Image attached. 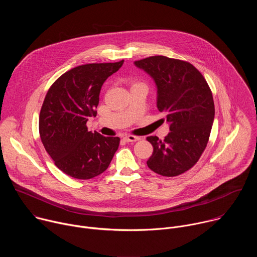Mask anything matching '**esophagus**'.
<instances>
[{"instance_id": "esophagus-1", "label": "esophagus", "mask_w": 257, "mask_h": 257, "mask_svg": "<svg viewBox=\"0 0 257 257\" xmlns=\"http://www.w3.org/2000/svg\"><path fill=\"white\" fill-rule=\"evenodd\" d=\"M124 139L127 141V142H136L138 140H140L141 138L138 137V136H135V135H126L124 137Z\"/></svg>"}]
</instances>
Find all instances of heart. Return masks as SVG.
I'll return each instance as SVG.
<instances>
[{
	"mask_svg": "<svg viewBox=\"0 0 257 257\" xmlns=\"http://www.w3.org/2000/svg\"><path fill=\"white\" fill-rule=\"evenodd\" d=\"M139 83H141V82H139V81H137L135 79H131V86L135 85V84H139Z\"/></svg>",
	"mask_w": 257,
	"mask_h": 257,
	"instance_id": "1",
	"label": "heart"
}]
</instances>
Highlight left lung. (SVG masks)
Returning a JSON list of instances; mask_svg holds the SVG:
<instances>
[{"mask_svg":"<svg viewBox=\"0 0 257 257\" xmlns=\"http://www.w3.org/2000/svg\"><path fill=\"white\" fill-rule=\"evenodd\" d=\"M135 65L154 78L158 108L167 115L171 130L164 140L146 138L154 146L146 164L159 175L179 176L198 162L207 145L214 119L211 90L189 62L153 56L135 61Z\"/></svg>","mask_w":257,"mask_h":257,"instance_id":"8db88e82","label":"left lung"}]
</instances>
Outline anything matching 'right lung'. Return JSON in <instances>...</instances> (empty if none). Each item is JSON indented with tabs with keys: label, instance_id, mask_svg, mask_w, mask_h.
Returning <instances> with one entry per match:
<instances>
[{
	"label": "right lung",
	"instance_id": "add662e5",
	"mask_svg": "<svg viewBox=\"0 0 257 257\" xmlns=\"http://www.w3.org/2000/svg\"><path fill=\"white\" fill-rule=\"evenodd\" d=\"M124 60L91 63L72 68L49 88L40 113V136L55 165L70 177L88 180L103 173L120 138L87 130L88 117L96 116L99 91Z\"/></svg>",
	"mask_w": 257,
	"mask_h": 257
}]
</instances>
